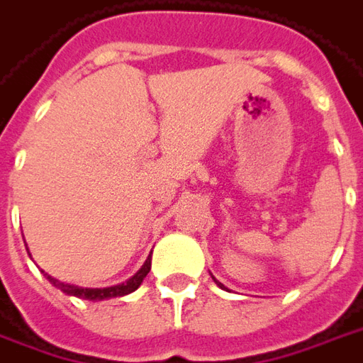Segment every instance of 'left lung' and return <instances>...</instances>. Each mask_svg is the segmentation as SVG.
Segmentation results:
<instances>
[{
	"instance_id": "8db88e82",
	"label": "left lung",
	"mask_w": 363,
	"mask_h": 363,
	"mask_svg": "<svg viewBox=\"0 0 363 363\" xmlns=\"http://www.w3.org/2000/svg\"><path fill=\"white\" fill-rule=\"evenodd\" d=\"M216 283H217V281H216ZM217 284H219V286H221V289H225V286H223V284H221V283H217Z\"/></svg>"
}]
</instances>
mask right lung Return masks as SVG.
<instances>
[{
    "label": "right lung",
    "instance_id": "obj_1",
    "mask_svg": "<svg viewBox=\"0 0 363 363\" xmlns=\"http://www.w3.org/2000/svg\"><path fill=\"white\" fill-rule=\"evenodd\" d=\"M150 257H147V262L142 265V269L134 275L133 279H128L127 283L117 284V286H107V289H82V286H72V284L61 283L57 279L50 277L48 273H44L48 281L53 284V286H57L59 291H63L65 294H71V296H79L84 298V300H106V298H115V296H125V294H130L134 292L138 286L142 284V281L146 279V275L150 273Z\"/></svg>",
    "mask_w": 363,
    "mask_h": 363
}]
</instances>
